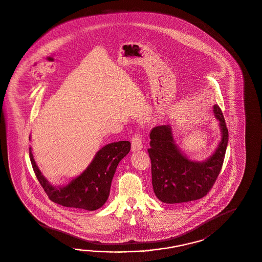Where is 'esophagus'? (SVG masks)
<instances>
[{"mask_svg":"<svg viewBox=\"0 0 262 262\" xmlns=\"http://www.w3.org/2000/svg\"><path fill=\"white\" fill-rule=\"evenodd\" d=\"M143 148V144H142L141 138L138 135L133 136L132 138V150L136 151V150H140Z\"/></svg>","mask_w":262,"mask_h":262,"instance_id":"obj_1","label":"esophagus"}]
</instances>
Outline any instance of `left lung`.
<instances>
[{
    "label": "left lung",
    "mask_w": 262,
    "mask_h": 262,
    "mask_svg": "<svg viewBox=\"0 0 262 262\" xmlns=\"http://www.w3.org/2000/svg\"><path fill=\"white\" fill-rule=\"evenodd\" d=\"M212 112L220 122L221 139L204 161L188 158L178 148L169 125L155 127L149 134L151 183L156 198L168 204L189 202L205 196L220 174L225 157L229 134L220 106Z\"/></svg>",
    "instance_id": "1"
}]
</instances>
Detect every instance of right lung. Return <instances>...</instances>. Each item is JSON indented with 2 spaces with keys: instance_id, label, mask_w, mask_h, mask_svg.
Wrapping results in <instances>:
<instances>
[{
  "instance_id": "obj_1",
  "label": "right lung",
  "mask_w": 262,
  "mask_h": 262,
  "mask_svg": "<svg viewBox=\"0 0 262 262\" xmlns=\"http://www.w3.org/2000/svg\"><path fill=\"white\" fill-rule=\"evenodd\" d=\"M129 149L130 143L128 141L107 144L96 152L81 174L62 186L50 184L42 176L36 164L31 147L29 148V157L36 177L51 201L64 207L95 211L106 203L116 168L129 152Z\"/></svg>"
}]
</instances>
